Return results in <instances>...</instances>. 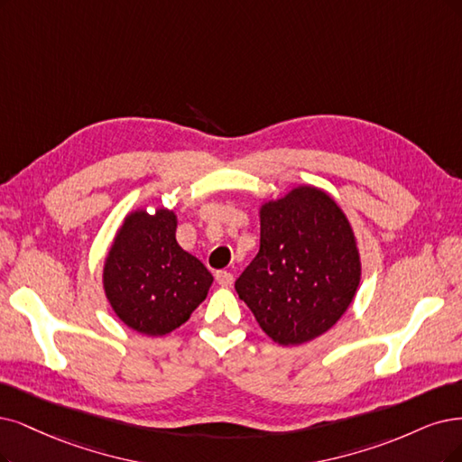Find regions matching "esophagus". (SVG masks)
Returning a JSON list of instances; mask_svg holds the SVG:
<instances>
[{"label": "esophagus", "mask_w": 462, "mask_h": 462, "mask_svg": "<svg viewBox=\"0 0 462 462\" xmlns=\"http://www.w3.org/2000/svg\"><path fill=\"white\" fill-rule=\"evenodd\" d=\"M215 278H217V283L222 285V287H230L234 283V276L230 274V272H226V270L217 272Z\"/></svg>", "instance_id": "1"}]
</instances>
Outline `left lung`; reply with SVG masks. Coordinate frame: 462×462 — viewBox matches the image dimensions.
Listing matches in <instances>:
<instances>
[{
    "label": "left lung",
    "mask_w": 462,
    "mask_h": 462,
    "mask_svg": "<svg viewBox=\"0 0 462 462\" xmlns=\"http://www.w3.org/2000/svg\"><path fill=\"white\" fill-rule=\"evenodd\" d=\"M259 215L261 247L236 280V291L274 343H309L335 326L360 285L352 226L316 186H297L263 203Z\"/></svg>",
    "instance_id": "left-lung-1"
}]
</instances>
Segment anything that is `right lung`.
I'll return each mask as SVG.
<instances>
[{
  "mask_svg": "<svg viewBox=\"0 0 462 462\" xmlns=\"http://www.w3.org/2000/svg\"><path fill=\"white\" fill-rule=\"evenodd\" d=\"M177 215L169 209L129 213L105 261L102 283L127 328L162 337L180 328L208 297L211 272L177 244Z\"/></svg>",
  "mask_w": 462,
  "mask_h": 462,
  "instance_id": "add662e5",
  "label": "right lung"
}]
</instances>
